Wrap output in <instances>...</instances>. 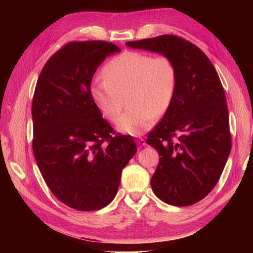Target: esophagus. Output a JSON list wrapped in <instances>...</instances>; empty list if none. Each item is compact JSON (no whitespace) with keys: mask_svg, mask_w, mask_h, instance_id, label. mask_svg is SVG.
Returning <instances> with one entry per match:
<instances>
[{"mask_svg":"<svg viewBox=\"0 0 253 253\" xmlns=\"http://www.w3.org/2000/svg\"><path fill=\"white\" fill-rule=\"evenodd\" d=\"M136 143L138 144V146H145L146 145V142H145V139L142 138V137H139V138L136 139Z\"/></svg>","mask_w":253,"mask_h":253,"instance_id":"1","label":"esophagus"}]
</instances>
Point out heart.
<instances>
[{"label": "heart", "mask_w": 253, "mask_h": 253, "mask_svg": "<svg viewBox=\"0 0 253 253\" xmlns=\"http://www.w3.org/2000/svg\"><path fill=\"white\" fill-rule=\"evenodd\" d=\"M105 81L92 84L90 96L109 122H116L127 96L131 109L117 121L123 134L139 136L172 105L177 88V70L173 60L160 55L127 51L111 59L102 70Z\"/></svg>", "instance_id": "1"}]
</instances>
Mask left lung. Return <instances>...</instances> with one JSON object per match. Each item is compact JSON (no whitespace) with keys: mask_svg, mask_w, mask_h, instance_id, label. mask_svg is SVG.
Masks as SVG:
<instances>
[{"mask_svg":"<svg viewBox=\"0 0 253 253\" xmlns=\"http://www.w3.org/2000/svg\"><path fill=\"white\" fill-rule=\"evenodd\" d=\"M126 45L161 53L176 66L174 100L146 139L160 155L151 185L163 202L195 204L216 185L231 152L229 111L217 72L202 50L176 36Z\"/></svg>","mask_w":253,"mask_h":253,"instance_id":"left-lung-1","label":"left lung"}]
</instances>
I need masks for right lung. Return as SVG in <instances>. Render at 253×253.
Listing matches in <instances>:
<instances>
[{
    "instance_id": "right-lung-1",
    "label": "right lung",
    "mask_w": 253,
    "mask_h": 253,
    "mask_svg": "<svg viewBox=\"0 0 253 253\" xmlns=\"http://www.w3.org/2000/svg\"><path fill=\"white\" fill-rule=\"evenodd\" d=\"M119 51L106 41L69 42L46 61L34 90V158L55 198L78 211L114 200L137 152L132 137L116 134L90 96L97 68Z\"/></svg>"
}]
</instances>
